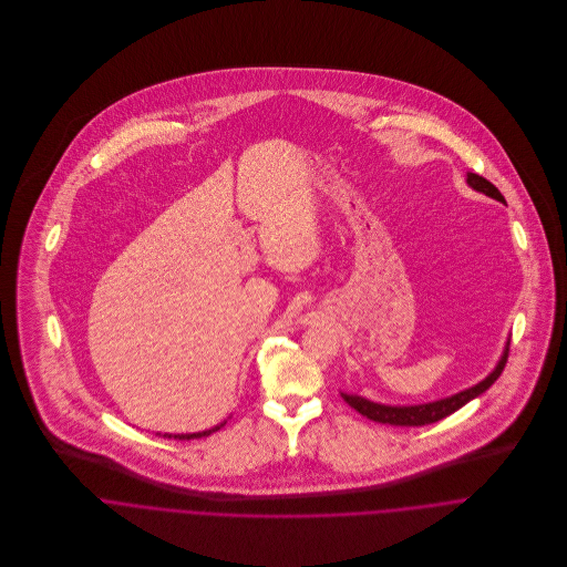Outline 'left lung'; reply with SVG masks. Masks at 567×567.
<instances>
[{
    "label": "left lung",
    "mask_w": 567,
    "mask_h": 567,
    "mask_svg": "<svg viewBox=\"0 0 567 567\" xmlns=\"http://www.w3.org/2000/svg\"><path fill=\"white\" fill-rule=\"evenodd\" d=\"M467 183H470L474 189H478V192H483L486 196H491V198L504 203V196L499 194V189H497L491 181H486L485 176L470 172V174H467ZM506 360H508V347L504 349V355L499 358V362H497V367L493 369V373L486 375L481 384H476V386H472V389H467V391H463V393H456V395H452V398L432 402V404L384 405L369 402V400L358 398V395H342V398H344V402L351 405L353 410H358L362 416H367V419H371V421L389 423V425H405V427L412 425V427H419V425L436 423V421L450 416L452 412H456L458 408H463L467 402H472L474 398L483 395L486 389L499 378V373L504 371Z\"/></svg>",
    "instance_id": "obj_1"
}]
</instances>
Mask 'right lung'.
Returning a JSON list of instances; mask_svg holds the SVG:
<instances>
[{
	"mask_svg": "<svg viewBox=\"0 0 567 567\" xmlns=\"http://www.w3.org/2000/svg\"><path fill=\"white\" fill-rule=\"evenodd\" d=\"M220 427H223V425H216V427L205 430V432H194V434H174V439H178V441H181V439H187V441H189V439H200V436H209L212 432H216V430H220ZM163 436H165V439H172V434H163Z\"/></svg>",
	"mask_w": 567,
	"mask_h": 567,
	"instance_id": "add662e5",
	"label": "right lung"
}]
</instances>
